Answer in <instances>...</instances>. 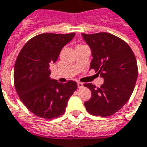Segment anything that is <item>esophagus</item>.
Returning <instances> with one entry per match:
<instances>
[{
  "instance_id": "esophagus-1",
  "label": "esophagus",
  "mask_w": 147,
  "mask_h": 147,
  "mask_svg": "<svg viewBox=\"0 0 147 147\" xmlns=\"http://www.w3.org/2000/svg\"><path fill=\"white\" fill-rule=\"evenodd\" d=\"M77 85H78V88H81L84 87V84L81 83V82H78V83H77Z\"/></svg>"
}]
</instances>
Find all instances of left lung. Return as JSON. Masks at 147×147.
Here are the masks:
<instances>
[{
	"label": "left lung",
	"instance_id": "obj_1",
	"mask_svg": "<svg viewBox=\"0 0 147 147\" xmlns=\"http://www.w3.org/2000/svg\"><path fill=\"white\" fill-rule=\"evenodd\" d=\"M82 36L91 48L90 68L104 80L100 88L84 84L91 91L84 106L91 115L111 116L127 103L134 91L138 77L136 58L126 42L111 33H82Z\"/></svg>",
	"mask_w": 147,
	"mask_h": 147
}]
</instances>
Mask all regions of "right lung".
Returning <instances> with one entry per match:
<instances>
[{
  "mask_svg": "<svg viewBox=\"0 0 147 147\" xmlns=\"http://www.w3.org/2000/svg\"><path fill=\"white\" fill-rule=\"evenodd\" d=\"M75 35H37L24 45L16 58L13 75L16 91L24 106L40 118L52 119L63 115L76 90L75 81L63 84L49 77V64L56 63L60 51Z\"/></svg>",
  "mask_w": 147,
  "mask_h": 147,
  "instance_id": "right-lung-1",
  "label": "right lung"
}]
</instances>
